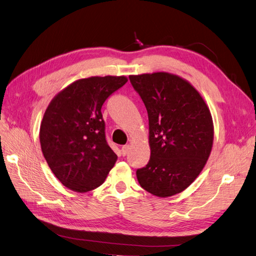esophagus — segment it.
<instances>
[{"label": "esophagus", "mask_w": 256, "mask_h": 256, "mask_svg": "<svg viewBox=\"0 0 256 256\" xmlns=\"http://www.w3.org/2000/svg\"><path fill=\"white\" fill-rule=\"evenodd\" d=\"M129 150H130V145H124L122 147V156H127L128 152H129Z\"/></svg>", "instance_id": "esophagus-1"}]
</instances>
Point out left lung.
Instances as JSON below:
<instances>
[{
  "mask_svg": "<svg viewBox=\"0 0 256 256\" xmlns=\"http://www.w3.org/2000/svg\"><path fill=\"white\" fill-rule=\"evenodd\" d=\"M148 114L150 159L136 170L141 187L172 196L194 182L214 141L212 118L204 99L180 76L168 72L130 76Z\"/></svg>",
  "mask_w": 256,
  "mask_h": 256,
  "instance_id": "obj_1",
  "label": "left lung"
}]
</instances>
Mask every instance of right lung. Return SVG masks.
<instances>
[{
	"instance_id": "right-lung-1",
	"label": "right lung",
	"mask_w": 256,
	"mask_h": 256,
	"mask_svg": "<svg viewBox=\"0 0 256 256\" xmlns=\"http://www.w3.org/2000/svg\"><path fill=\"white\" fill-rule=\"evenodd\" d=\"M126 76H90L72 83L52 99L40 125L44 157L65 187L88 192L99 187L118 156L106 138L102 108Z\"/></svg>"
}]
</instances>
